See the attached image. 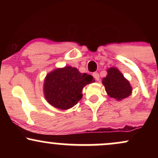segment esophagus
<instances>
[{"instance_id": "1", "label": "esophagus", "mask_w": 158, "mask_h": 158, "mask_svg": "<svg viewBox=\"0 0 158 158\" xmlns=\"http://www.w3.org/2000/svg\"><path fill=\"white\" fill-rule=\"evenodd\" d=\"M93 77L94 79H96L97 81H99V74L98 73H93Z\"/></svg>"}]
</instances>
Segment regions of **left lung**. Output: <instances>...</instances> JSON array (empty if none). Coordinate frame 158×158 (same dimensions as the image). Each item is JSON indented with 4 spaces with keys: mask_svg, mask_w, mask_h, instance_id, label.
I'll return each instance as SVG.
<instances>
[{
    "mask_svg": "<svg viewBox=\"0 0 158 158\" xmlns=\"http://www.w3.org/2000/svg\"><path fill=\"white\" fill-rule=\"evenodd\" d=\"M107 76L103 78L102 82L110 97L121 101L131 95V85L118 69L112 67L107 69Z\"/></svg>",
    "mask_w": 158,
    "mask_h": 158,
    "instance_id": "left-lung-1",
    "label": "left lung"
}]
</instances>
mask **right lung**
<instances>
[{"mask_svg":"<svg viewBox=\"0 0 158 158\" xmlns=\"http://www.w3.org/2000/svg\"><path fill=\"white\" fill-rule=\"evenodd\" d=\"M95 81L92 76L81 73L71 66L56 68L44 79V95L47 102L56 108L68 110L82 98V89Z\"/></svg>","mask_w":158,"mask_h":158,"instance_id":"add662e5","label":"right lung"}]
</instances>
